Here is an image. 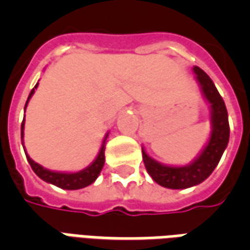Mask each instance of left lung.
<instances>
[{
    "instance_id": "left-lung-1",
    "label": "left lung",
    "mask_w": 250,
    "mask_h": 250,
    "mask_svg": "<svg viewBox=\"0 0 250 250\" xmlns=\"http://www.w3.org/2000/svg\"><path fill=\"white\" fill-rule=\"evenodd\" d=\"M193 71L201 85L205 99L210 104L211 134L208 145L199 154V157L194 159L188 166H181V167L166 166L157 162L155 159L147 155L145 148H142L143 162L146 166L147 173L151 175V178L158 185L163 188H188L204 182L218 165L229 142L230 130H229L228 111L220 92L217 91L213 80L199 66H194Z\"/></svg>"
}]
</instances>
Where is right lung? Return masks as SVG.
Masks as SVG:
<instances>
[{
    "instance_id": "add662e5",
    "label": "right lung",
    "mask_w": 250,
    "mask_h": 250,
    "mask_svg": "<svg viewBox=\"0 0 250 250\" xmlns=\"http://www.w3.org/2000/svg\"><path fill=\"white\" fill-rule=\"evenodd\" d=\"M37 85H39V83H37L35 85V88L30 91L29 98H28L26 104H25V108H26L28 102H29V99L32 98V95L35 93V89L37 88ZM24 125L25 118L24 120H22V123H21V141H22V138H24ZM107 136H108V134L104 138L103 145H102V148H100V151H99L96 159H95L88 167H85L84 170H82V171H77V173H57V171L46 170V168L42 167L41 165L36 163L35 161H32V158H30L28 154H26V159H28V162H29L32 170H33L42 181H45L48 184L55 185L57 188H65V190H77V188H85V186H88V185L93 184V182L96 181V178L99 177L102 168H103L104 150H105V139H107Z\"/></svg>"
}]
</instances>
